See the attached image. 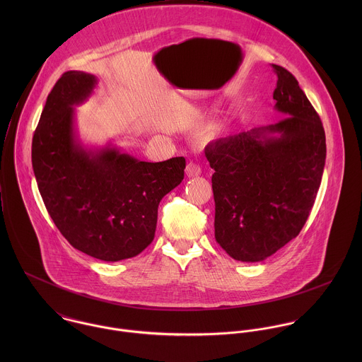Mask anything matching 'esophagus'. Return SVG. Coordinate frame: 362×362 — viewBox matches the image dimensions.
Listing matches in <instances>:
<instances>
[{"label": "esophagus", "mask_w": 362, "mask_h": 362, "mask_svg": "<svg viewBox=\"0 0 362 362\" xmlns=\"http://www.w3.org/2000/svg\"><path fill=\"white\" fill-rule=\"evenodd\" d=\"M185 174H187V177H189V178H192V177H198L199 174H201V167L198 165V164H195V163H188L187 164V167H185Z\"/></svg>", "instance_id": "obj_1"}]
</instances>
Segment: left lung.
Listing matches in <instances>:
<instances>
[{
    "label": "left lung",
    "mask_w": 362,
    "mask_h": 362,
    "mask_svg": "<svg viewBox=\"0 0 362 362\" xmlns=\"http://www.w3.org/2000/svg\"><path fill=\"white\" fill-rule=\"evenodd\" d=\"M281 121L217 141L205 151L214 197V238L235 260L260 262L296 238L325 167L320 118L298 81L273 65Z\"/></svg>",
    "instance_id": "left-lung-1"
}]
</instances>
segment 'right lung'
Segmentation results:
<instances>
[{
  "label": "right lung",
  "mask_w": 362,
  "mask_h": 362,
  "mask_svg": "<svg viewBox=\"0 0 362 362\" xmlns=\"http://www.w3.org/2000/svg\"><path fill=\"white\" fill-rule=\"evenodd\" d=\"M98 78L68 71L54 85L32 142V165L54 224L78 251L104 262L139 255L155 238L157 207L184 180L185 158L141 161L112 142L89 146L76 105Z\"/></svg>",
  "instance_id": "right-lung-1"
}]
</instances>
